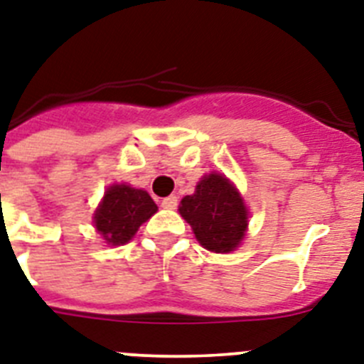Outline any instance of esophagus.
<instances>
[{
	"instance_id": "esophagus-1",
	"label": "esophagus",
	"mask_w": 364,
	"mask_h": 364,
	"mask_svg": "<svg viewBox=\"0 0 364 364\" xmlns=\"http://www.w3.org/2000/svg\"><path fill=\"white\" fill-rule=\"evenodd\" d=\"M161 206L166 208V210H175L176 206H178V198L175 197V195H171V197H166L164 200H161Z\"/></svg>"
}]
</instances>
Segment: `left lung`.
Masks as SVG:
<instances>
[{
  "mask_svg": "<svg viewBox=\"0 0 364 364\" xmlns=\"http://www.w3.org/2000/svg\"><path fill=\"white\" fill-rule=\"evenodd\" d=\"M180 215L193 228L197 241L217 254L232 252L243 241L248 210L235 186L219 173L204 175L193 195L180 200Z\"/></svg>",
  "mask_w": 364,
  "mask_h": 364,
  "instance_id": "obj_1",
  "label": "left lung"
}]
</instances>
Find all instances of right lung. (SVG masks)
Instances as JSON below:
<instances>
[{"label": "right lung", "instance_id": "obj_1", "mask_svg": "<svg viewBox=\"0 0 364 364\" xmlns=\"http://www.w3.org/2000/svg\"><path fill=\"white\" fill-rule=\"evenodd\" d=\"M158 212L151 195L127 184H112L93 213V226L105 243L117 247L129 243L145 220Z\"/></svg>", "mask_w": 364, "mask_h": 364}]
</instances>
